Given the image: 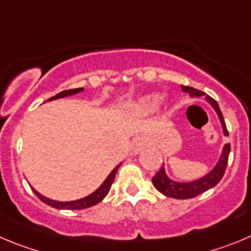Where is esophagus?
Returning a JSON list of instances; mask_svg holds the SVG:
<instances>
[{
    "label": "esophagus",
    "instance_id": "obj_1",
    "mask_svg": "<svg viewBox=\"0 0 251 251\" xmlns=\"http://www.w3.org/2000/svg\"><path fill=\"white\" fill-rule=\"evenodd\" d=\"M146 146V140L144 139L142 136H139L136 137V139L133 140L132 141V146H131V151H132V153H139L140 151H141L144 147Z\"/></svg>",
    "mask_w": 251,
    "mask_h": 251
}]
</instances>
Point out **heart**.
Here are the masks:
<instances>
[{"instance_id": "1", "label": "heart", "mask_w": 251, "mask_h": 251, "mask_svg": "<svg viewBox=\"0 0 251 251\" xmlns=\"http://www.w3.org/2000/svg\"><path fill=\"white\" fill-rule=\"evenodd\" d=\"M160 102V97L158 95H147V97L141 98L137 101L136 107L140 111H151L156 107V105Z\"/></svg>"}]
</instances>
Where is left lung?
I'll return each mask as SVG.
<instances>
[{
  "label": "left lung",
  "mask_w": 251,
  "mask_h": 251,
  "mask_svg": "<svg viewBox=\"0 0 251 251\" xmlns=\"http://www.w3.org/2000/svg\"><path fill=\"white\" fill-rule=\"evenodd\" d=\"M182 90L184 93H188L192 98L196 97H203L204 93L201 90H197V89L191 88V86H184L181 85ZM205 100L209 102L213 106V109L215 110V112L218 114V118L221 120L222 127H223V132L226 136H228V130H226V121L223 119V114H222L221 109H219V105L215 101L213 98H210L209 95H205ZM229 152H230V144H226L223 147V152H222L219 161L215 165V167L210 171L209 173L202 177L200 179H196V181L192 182H176L172 181L171 178H168V176L166 175L165 167H161L156 175L152 177V183L156 187L158 192H161L162 194H165L166 197H170V198H176V200H188V198H193L197 197L198 194L203 193V192L208 191V189L213 188L214 186H217L219 183L222 178H223L224 172H226V165H228V157Z\"/></svg>",
  "instance_id": "8db88e82"
}]
</instances>
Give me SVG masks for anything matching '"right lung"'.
I'll list each match as a JSON object with an SVG mask.
<instances>
[{"instance_id":"right-lung-1","label":"right lung","mask_w":251,"mask_h":251,"mask_svg":"<svg viewBox=\"0 0 251 251\" xmlns=\"http://www.w3.org/2000/svg\"><path fill=\"white\" fill-rule=\"evenodd\" d=\"M83 90H84L83 88H78V89H69V90L60 91V93L57 94L55 97H51L50 99H48V101H51V100H55V99H60V98L70 97V95H75V94L80 93V91H83ZM120 165H118L116 167L114 168V170L111 171V173L107 176L106 179L104 181V183H102L101 186L97 189V191L93 192V193L89 194V196L84 197V198H80V200L70 201V202H59V201L50 200V198H47V197L42 196V194L38 193V192H37L34 188H32V191L34 192V194L38 197L42 202L46 203V204H48V205H50V207L55 208V209L75 210V209H84V208L93 207V205H95V204H98V203L101 202L105 197H106V194L109 193L110 188H111V184L114 183L115 176H116V172H118Z\"/></svg>"}]
</instances>
